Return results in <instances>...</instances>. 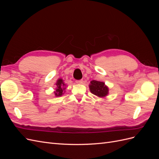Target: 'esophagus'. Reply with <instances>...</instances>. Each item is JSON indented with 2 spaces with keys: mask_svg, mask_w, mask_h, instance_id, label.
<instances>
[{
  "mask_svg": "<svg viewBox=\"0 0 159 159\" xmlns=\"http://www.w3.org/2000/svg\"><path fill=\"white\" fill-rule=\"evenodd\" d=\"M75 83H76V84H81L83 83V80H76V81H75Z\"/></svg>",
  "mask_w": 159,
  "mask_h": 159,
  "instance_id": "esophagus-1",
  "label": "esophagus"
}]
</instances>
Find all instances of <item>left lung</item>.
Segmentation results:
<instances>
[{"label":"left lung","mask_w":159,"mask_h":159,"mask_svg":"<svg viewBox=\"0 0 159 159\" xmlns=\"http://www.w3.org/2000/svg\"><path fill=\"white\" fill-rule=\"evenodd\" d=\"M89 89L91 92L98 97L103 98L108 94V88L102 81L93 80L91 81Z\"/></svg>","instance_id":"1"}]
</instances>
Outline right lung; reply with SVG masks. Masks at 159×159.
Here are the masks:
<instances>
[{"instance_id":"add662e5","label":"right lung","mask_w":159,"mask_h":159,"mask_svg":"<svg viewBox=\"0 0 159 159\" xmlns=\"http://www.w3.org/2000/svg\"><path fill=\"white\" fill-rule=\"evenodd\" d=\"M56 85H57V88L56 89V91L54 92V93L56 96H61L64 92V90L66 89V88H62L65 85L63 80H62L61 79H59L58 80H57Z\"/></svg>"}]
</instances>
